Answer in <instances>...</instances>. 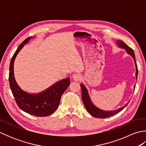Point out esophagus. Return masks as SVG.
<instances>
[{
  "label": "esophagus",
  "instance_id": "34e87169",
  "mask_svg": "<svg viewBox=\"0 0 146 146\" xmlns=\"http://www.w3.org/2000/svg\"><path fill=\"white\" fill-rule=\"evenodd\" d=\"M72 77H73V79L74 81H76V82L79 81V80L82 78V76H81V75H80L79 73L73 74Z\"/></svg>",
  "mask_w": 146,
  "mask_h": 146
}]
</instances>
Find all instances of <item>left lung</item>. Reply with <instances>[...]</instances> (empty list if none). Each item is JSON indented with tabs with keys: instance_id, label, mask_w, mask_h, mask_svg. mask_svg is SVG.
Wrapping results in <instances>:
<instances>
[{
	"instance_id": "8db88e82",
	"label": "left lung",
	"mask_w": 146,
	"mask_h": 146,
	"mask_svg": "<svg viewBox=\"0 0 146 146\" xmlns=\"http://www.w3.org/2000/svg\"><path fill=\"white\" fill-rule=\"evenodd\" d=\"M115 43L118 47L125 49V51L127 52V53L129 55L131 56L132 57L133 60H134V61L135 66V70H136L135 77H136V80H137V75H138V70H137V63H136V60H135V54L134 52V51H133L131 48L129 47L127 45L125 44L122 41L117 40ZM80 86H81V90H82V98L83 103L84 104L86 109L87 110L88 112L91 115H92L94 117L100 118V119H104V118H107V117L113 116L114 115L120 112V111H122L129 103V101L127 103L124 105V106L118 108L117 110H108V111L104 110L97 107L94 103H93V102L91 100L90 96L88 94V90L86 88V86L83 85V83H81V84H80ZM135 85L134 86V89H135Z\"/></svg>"
}]
</instances>
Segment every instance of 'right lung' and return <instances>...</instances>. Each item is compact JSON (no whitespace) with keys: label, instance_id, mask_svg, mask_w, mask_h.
Segmentation results:
<instances>
[{"label":"right lung","instance_id":"obj_1","mask_svg":"<svg viewBox=\"0 0 146 146\" xmlns=\"http://www.w3.org/2000/svg\"><path fill=\"white\" fill-rule=\"evenodd\" d=\"M29 37L21 43L12 56L9 67V84L15 102L21 109L36 117H46L53 113L60 104L61 97L70 84L69 77L58 81L41 92L31 94L22 89L14 77V63L17 55L31 39Z\"/></svg>","mask_w":146,"mask_h":146}]
</instances>
